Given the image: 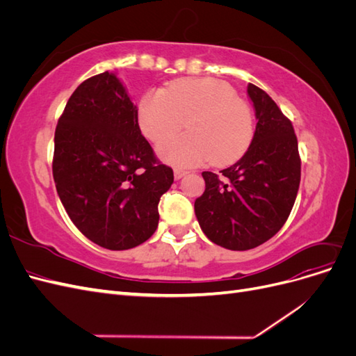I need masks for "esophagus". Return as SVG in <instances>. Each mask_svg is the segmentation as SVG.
<instances>
[{
	"instance_id": "obj_1",
	"label": "esophagus",
	"mask_w": 356,
	"mask_h": 356,
	"mask_svg": "<svg viewBox=\"0 0 356 356\" xmlns=\"http://www.w3.org/2000/svg\"><path fill=\"white\" fill-rule=\"evenodd\" d=\"M187 174L186 170H182V169H174V177H175V179L178 181V179H181L182 177H184Z\"/></svg>"
}]
</instances>
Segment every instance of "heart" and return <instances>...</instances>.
Instances as JSON below:
<instances>
[{"label":"heart","mask_w":356,"mask_h":356,"mask_svg":"<svg viewBox=\"0 0 356 356\" xmlns=\"http://www.w3.org/2000/svg\"><path fill=\"white\" fill-rule=\"evenodd\" d=\"M186 122L187 135L160 147L170 165L191 168L209 159L222 166L241 159L254 138V114L229 84L215 79H187L163 90L147 92L138 108L141 132L156 144L175 135Z\"/></svg>","instance_id":"b5f03b06"}]
</instances>
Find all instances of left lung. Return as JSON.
<instances>
[{
	"label": "left lung",
	"mask_w": 356,
	"mask_h": 356,
	"mask_svg": "<svg viewBox=\"0 0 356 356\" xmlns=\"http://www.w3.org/2000/svg\"><path fill=\"white\" fill-rule=\"evenodd\" d=\"M257 126L241 160L221 170L202 172L204 191L195 212L207 238L232 251L264 243L282 229L294 207L301 160L294 127L264 90L248 84Z\"/></svg>",
	"instance_id": "8db88e82"
}]
</instances>
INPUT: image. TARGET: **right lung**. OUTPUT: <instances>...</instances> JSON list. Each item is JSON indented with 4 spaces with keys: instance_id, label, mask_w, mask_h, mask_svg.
Listing matches in <instances>:
<instances>
[{
    "instance_id": "obj_1",
    "label": "right lung",
    "mask_w": 356,
    "mask_h": 356,
    "mask_svg": "<svg viewBox=\"0 0 356 356\" xmlns=\"http://www.w3.org/2000/svg\"><path fill=\"white\" fill-rule=\"evenodd\" d=\"M53 178L71 221L93 243L131 250L156 232L174 170L141 135L136 105L114 72L71 95L55 132Z\"/></svg>"
}]
</instances>
